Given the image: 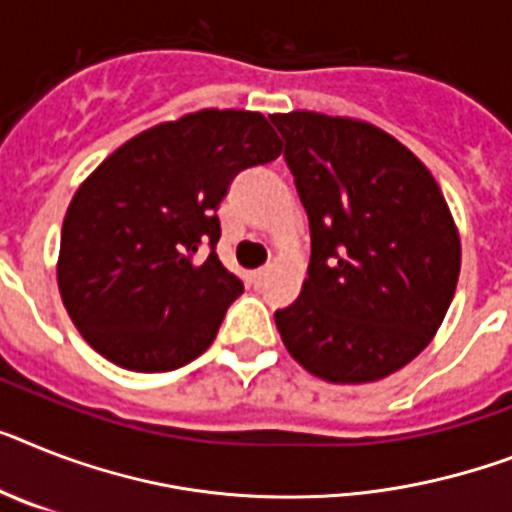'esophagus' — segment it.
<instances>
[{
  "label": "esophagus",
  "instance_id": "34e87169",
  "mask_svg": "<svg viewBox=\"0 0 512 512\" xmlns=\"http://www.w3.org/2000/svg\"><path fill=\"white\" fill-rule=\"evenodd\" d=\"M266 274H269V269H256V272H251L253 285H261V282L266 280Z\"/></svg>",
  "mask_w": 512,
  "mask_h": 512
}]
</instances>
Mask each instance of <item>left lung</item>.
I'll return each instance as SVG.
<instances>
[{
    "label": "left lung",
    "instance_id": "obj_1",
    "mask_svg": "<svg viewBox=\"0 0 512 512\" xmlns=\"http://www.w3.org/2000/svg\"><path fill=\"white\" fill-rule=\"evenodd\" d=\"M308 214L301 295L274 311L290 356L337 384L382 379L421 353L445 319L460 238L437 180L366 122L272 114Z\"/></svg>",
    "mask_w": 512,
    "mask_h": 512
}]
</instances>
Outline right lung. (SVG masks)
<instances>
[{"label":"right lung","mask_w":512,"mask_h":512,"mask_svg":"<svg viewBox=\"0 0 512 512\" xmlns=\"http://www.w3.org/2000/svg\"><path fill=\"white\" fill-rule=\"evenodd\" d=\"M280 151L264 114L201 109L99 164L70 201L57 266L62 303L96 353L156 374L209 348L243 293L217 256V209L240 172Z\"/></svg>","instance_id":"add662e5"}]
</instances>
